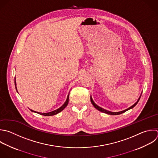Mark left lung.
<instances>
[{
    "instance_id": "left-lung-1",
    "label": "left lung",
    "mask_w": 158,
    "mask_h": 158,
    "mask_svg": "<svg viewBox=\"0 0 158 158\" xmlns=\"http://www.w3.org/2000/svg\"><path fill=\"white\" fill-rule=\"evenodd\" d=\"M141 95H140V96H141ZM140 96H139V98L138 99L137 101H136L134 104H133L131 106H130V107H128V108H127V109H125V110H123L119 111V112H111V111H109V110H106V109H103V108H102V107H101L98 106V105H97V104H96L93 101V99H92L91 96H90V99H91V102L92 104L93 105V106H94L96 109H98V110H99V111H101V112H104V113H105V114H109V115H119V114H122V113H123V112H126L127 110H128L129 109H132L133 107H134L136 105V104L138 103V101L139 100V99H140Z\"/></svg>"
}]
</instances>
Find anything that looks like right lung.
Here are the masks:
<instances>
[{
	"label": "right lung",
	"mask_w": 158,
	"mask_h": 158,
	"mask_svg": "<svg viewBox=\"0 0 158 158\" xmlns=\"http://www.w3.org/2000/svg\"><path fill=\"white\" fill-rule=\"evenodd\" d=\"M15 85L16 90H17V91L18 92L17 88V86H16V78H15ZM69 94L68 96H67V99H66L65 102H64V104L60 107H59V109H56V110H53V111L49 112L42 113V112H36V111L33 110H31V109H30V110H31L32 112H35V113H37V114H39L43 115H45V116H51V115H54L57 114L58 113H59L60 112H61L62 110H63L67 107V106L68 105V103H69Z\"/></svg>",
	"instance_id": "right-lung-1"
}]
</instances>
